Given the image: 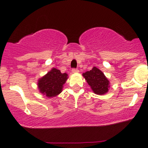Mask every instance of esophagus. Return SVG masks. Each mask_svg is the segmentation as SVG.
<instances>
[{
  "label": "esophagus",
  "instance_id": "esophagus-1",
  "mask_svg": "<svg viewBox=\"0 0 148 148\" xmlns=\"http://www.w3.org/2000/svg\"><path fill=\"white\" fill-rule=\"evenodd\" d=\"M72 73H77V72H79V69H78L73 68V69H72Z\"/></svg>",
  "mask_w": 148,
  "mask_h": 148
}]
</instances>
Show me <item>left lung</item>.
I'll list each match as a JSON object with an SVG mask.
<instances>
[{"mask_svg": "<svg viewBox=\"0 0 148 148\" xmlns=\"http://www.w3.org/2000/svg\"><path fill=\"white\" fill-rule=\"evenodd\" d=\"M91 89L97 95H104L108 91L109 81L100 69L94 67L91 70L83 74Z\"/></svg>", "mask_w": 148, "mask_h": 148, "instance_id": "8db88e82", "label": "left lung"}]
</instances>
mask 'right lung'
I'll list each match as a JSON object with an SVG mask.
<instances>
[{
	"mask_svg": "<svg viewBox=\"0 0 148 148\" xmlns=\"http://www.w3.org/2000/svg\"><path fill=\"white\" fill-rule=\"evenodd\" d=\"M67 80V74L62 73L59 69L53 68L50 72L38 81L37 86L42 94L47 97L57 96L62 90L63 85Z\"/></svg>",
	"mask_w": 148,
	"mask_h": 148,
	"instance_id": "right-lung-1",
	"label": "right lung"
}]
</instances>
